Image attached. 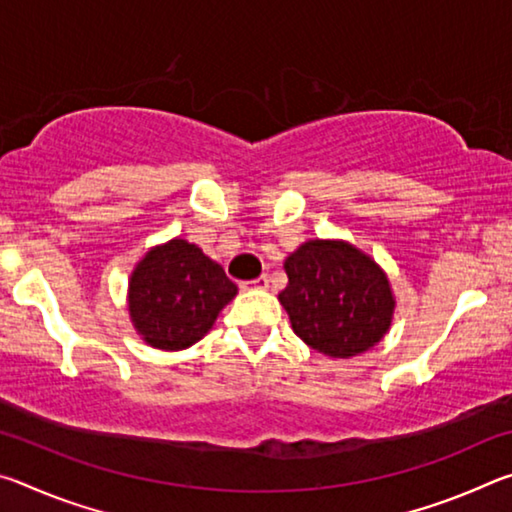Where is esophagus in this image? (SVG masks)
Instances as JSON below:
<instances>
[{
	"instance_id": "esophagus-1",
	"label": "esophagus",
	"mask_w": 512,
	"mask_h": 512,
	"mask_svg": "<svg viewBox=\"0 0 512 512\" xmlns=\"http://www.w3.org/2000/svg\"><path fill=\"white\" fill-rule=\"evenodd\" d=\"M268 282H271V277L259 275V277H255V280L246 282V287H250V289H268Z\"/></svg>"
}]
</instances>
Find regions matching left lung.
<instances>
[{
	"label": "left lung",
	"mask_w": 512,
	"mask_h": 512,
	"mask_svg": "<svg viewBox=\"0 0 512 512\" xmlns=\"http://www.w3.org/2000/svg\"><path fill=\"white\" fill-rule=\"evenodd\" d=\"M284 268L289 287L280 293V302L293 332L309 348L350 359L384 339L395 307L391 284L359 248L307 241Z\"/></svg>",
	"instance_id": "1"
}]
</instances>
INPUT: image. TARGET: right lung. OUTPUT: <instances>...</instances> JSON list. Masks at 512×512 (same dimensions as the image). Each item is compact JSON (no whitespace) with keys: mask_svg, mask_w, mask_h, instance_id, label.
Here are the masks:
<instances>
[{"mask_svg":"<svg viewBox=\"0 0 512 512\" xmlns=\"http://www.w3.org/2000/svg\"><path fill=\"white\" fill-rule=\"evenodd\" d=\"M237 284L201 248L173 239L153 248L131 275L128 311L142 339L160 350H185L203 339Z\"/></svg>","mask_w":512,"mask_h":512,"instance_id":"right-lung-1","label":"right lung"}]
</instances>
